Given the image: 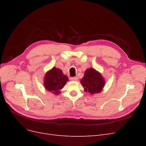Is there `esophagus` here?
Segmentation results:
<instances>
[{
	"instance_id": "esophagus-1",
	"label": "esophagus",
	"mask_w": 146,
	"mask_h": 146,
	"mask_svg": "<svg viewBox=\"0 0 146 146\" xmlns=\"http://www.w3.org/2000/svg\"><path fill=\"white\" fill-rule=\"evenodd\" d=\"M69 79H70V80H73V81H76L78 80V78L77 77H69Z\"/></svg>"
}]
</instances>
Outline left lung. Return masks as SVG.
<instances>
[{"instance_id": "obj_1", "label": "left lung", "mask_w": 146, "mask_h": 146, "mask_svg": "<svg viewBox=\"0 0 146 146\" xmlns=\"http://www.w3.org/2000/svg\"><path fill=\"white\" fill-rule=\"evenodd\" d=\"M80 83L84 90L90 95L100 93L105 85V80L101 73L92 67L86 69Z\"/></svg>"}]
</instances>
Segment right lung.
<instances>
[{
  "label": "right lung",
  "mask_w": 146,
  "mask_h": 146,
  "mask_svg": "<svg viewBox=\"0 0 146 146\" xmlns=\"http://www.w3.org/2000/svg\"><path fill=\"white\" fill-rule=\"evenodd\" d=\"M68 81L67 76L63 74L59 68L52 67L45 73L44 78V86L48 92L56 95H59L66 83Z\"/></svg>",
  "instance_id": "obj_1"
}]
</instances>
